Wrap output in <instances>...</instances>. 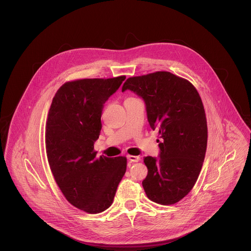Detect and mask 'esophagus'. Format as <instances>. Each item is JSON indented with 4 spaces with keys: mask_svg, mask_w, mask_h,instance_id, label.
I'll use <instances>...</instances> for the list:
<instances>
[{
    "mask_svg": "<svg viewBox=\"0 0 251 251\" xmlns=\"http://www.w3.org/2000/svg\"><path fill=\"white\" fill-rule=\"evenodd\" d=\"M126 158H127V160H128L129 162H131V163H137V162H139V161L141 160V158H140V157L130 156V155H127V156H126Z\"/></svg>",
    "mask_w": 251,
    "mask_h": 251,
    "instance_id": "esophagus-1",
    "label": "esophagus"
}]
</instances>
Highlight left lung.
<instances>
[{
  "mask_svg": "<svg viewBox=\"0 0 251 251\" xmlns=\"http://www.w3.org/2000/svg\"><path fill=\"white\" fill-rule=\"evenodd\" d=\"M126 90L143 99L150 126L161 136L159 158L144 159V190L152 202L175 204L194 187L205 159L208 131L200 95L188 80L167 71L130 77Z\"/></svg>",
  "mask_w": 251,
  "mask_h": 251,
  "instance_id": "1",
  "label": "left lung"
}]
</instances>
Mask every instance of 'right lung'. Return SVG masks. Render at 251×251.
<instances>
[{"label": "right lung", "mask_w": 251, "mask_h": 251, "mask_svg": "<svg viewBox=\"0 0 251 251\" xmlns=\"http://www.w3.org/2000/svg\"><path fill=\"white\" fill-rule=\"evenodd\" d=\"M126 79H79L53 98L46 122V152L54 179L67 201L87 213L106 210L126 170L125 157H96L104 103Z\"/></svg>", "instance_id": "right-lung-1"}]
</instances>
